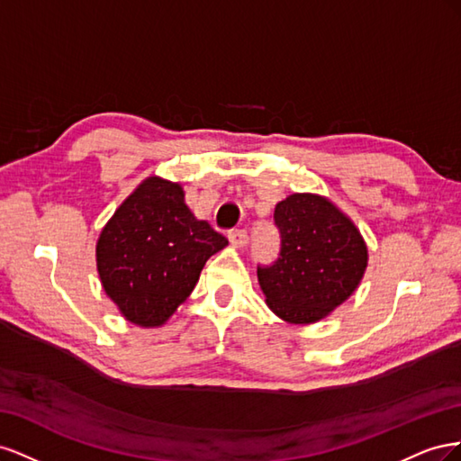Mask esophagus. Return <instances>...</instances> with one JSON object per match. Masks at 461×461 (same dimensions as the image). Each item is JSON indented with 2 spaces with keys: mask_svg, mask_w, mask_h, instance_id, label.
<instances>
[{
  "mask_svg": "<svg viewBox=\"0 0 461 461\" xmlns=\"http://www.w3.org/2000/svg\"><path fill=\"white\" fill-rule=\"evenodd\" d=\"M229 242H230L234 248L246 246V242H248V232H246L244 229H232V230H229Z\"/></svg>",
  "mask_w": 461,
  "mask_h": 461,
  "instance_id": "1",
  "label": "esophagus"
}]
</instances>
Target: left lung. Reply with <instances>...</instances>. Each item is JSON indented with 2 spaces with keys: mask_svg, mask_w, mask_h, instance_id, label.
<instances>
[{
  "mask_svg": "<svg viewBox=\"0 0 461 461\" xmlns=\"http://www.w3.org/2000/svg\"><path fill=\"white\" fill-rule=\"evenodd\" d=\"M275 225L281 254L258 267L265 302L288 323H315L354 294L367 267V246L354 222L317 194L278 202Z\"/></svg>",
  "mask_w": 461,
  "mask_h": 461,
  "instance_id": "obj_1",
  "label": "left lung"
}]
</instances>
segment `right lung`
<instances>
[{"label": "right lung", "mask_w": 461, "mask_h": 461, "mask_svg": "<svg viewBox=\"0 0 461 461\" xmlns=\"http://www.w3.org/2000/svg\"><path fill=\"white\" fill-rule=\"evenodd\" d=\"M227 244L207 221L192 215L183 186L149 176L104 227L97 273L124 319L161 327L190 296L205 261Z\"/></svg>", "instance_id": "1"}]
</instances>
